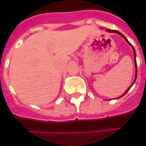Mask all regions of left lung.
<instances>
[{
    "label": "left lung",
    "instance_id": "left-lung-1",
    "mask_svg": "<svg viewBox=\"0 0 146 146\" xmlns=\"http://www.w3.org/2000/svg\"><path fill=\"white\" fill-rule=\"evenodd\" d=\"M106 31H108V32H112V33H118V34H120V35H121V36L123 37V38H124V39H125V40H126V42H128V44H129V45H131V47H132V49H133V52H134V56H135V67H136V74H135V81H134V82H133V84H134V83H135V80H136V78H137V62H136V53H135V48H134V47H133V46H132V45H131V43H130V42H129L128 40H127V38H126V37H125V36H123V34H122V33H120V32H119V31H115V30H110V29H107V30H106ZM133 84H132V85H133ZM132 85H131V86H130V87H129V88H128V89H127V91H126V92H125V93H124V94H126V93H127V91H129V89H130V88H131V86H132ZM124 94H123V95H122V96H121V97H122V96H123V95H124Z\"/></svg>",
    "mask_w": 146,
    "mask_h": 146
}]
</instances>
